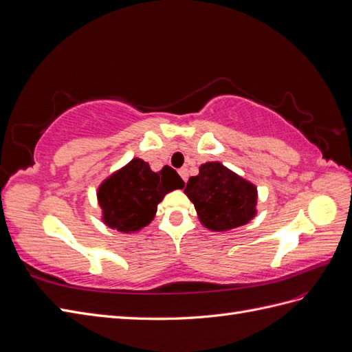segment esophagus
Here are the masks:
<instances>
[{"label":"esophagus","instance_id":"34e87169","mask_svg":"<svg viewBox=\"0 0 352 352\" xmlns=\"http://www.w3.org/2000/svg\"><path fill=\"white\" fill-rule=\"evenodd\" d=\"M179 175H180V177H182L184 180H185V182H186V180H188V168H180L179 170Z\"/></svg>","mask_w":352,"mask_h":352}]
</instances>
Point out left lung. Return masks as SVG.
Masks as SVG:
<instances>
[{
	"label": "left lung",
	"instance_id": "1",
	"mask_svg": "<svg viewBox=\"0 0 352 352\" xmlns=\"http://www.w3.org/2000/svg\"><path fill=\"white\" fill-rule=\"evenodd\" d=\"M185 194L199 221L214 232L247 225L257 212V188L219 162L202 164L198 176L189 177Z\"/></svg>",
	"mask_w": 352,
	"mask_h": 352
}]
</instances>
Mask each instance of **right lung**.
I'll list each match as a JSON object with an SVG mask.
<instances>
[{
	"instance_id": "obj_1",
	"label": "right lung",
	"mask_w": 352,
	"mask_h": 352,
	"mask_svg": "<svg viewBox=\"0 0 352 352\" xmlns=\"http://www.w3.org/2000/svg\"><path fill=\"white\" fill-rule=\"evenodd\" d=\"M184 186L175 168L164 166L155 173L144 160L133 158L100 185L97 197L102 220L119 232L141 230L150 225L164 195Z\"/></svg>"
}]
</instances>
